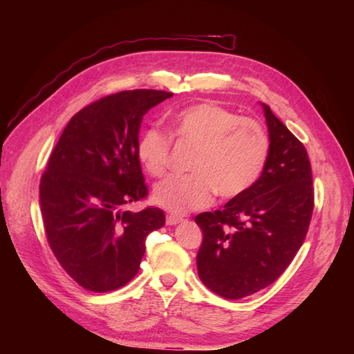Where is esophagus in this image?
<instances>
[{
  "label": "esophagus",
  "instance_id": "obj_1",
  "mask_svg": "<svg viewBox=\"0 0 354 354\" xmlns=\"http://www.w3.org/2000/svg\"><path fill=\"white\" fill-rule=\"evenodd\" d=\"M183 221V218L178 217V216H173V214H169V216H167V224L168 226H176V224Z\"/></svg>",
  "mask_w": 354,
  "mask_h": 354
}]
</instances>
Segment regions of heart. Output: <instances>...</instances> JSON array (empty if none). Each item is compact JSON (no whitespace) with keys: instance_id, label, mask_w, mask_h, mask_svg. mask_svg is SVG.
Here are the masks:
<instances>
[{"instance_id":"heart-1","label":"heart","mask_w":354,"mask_h":354,"mask_svg":"<svg viewBox=\"0 0 354 354\" xmlns=\"http://www.w3.org/2000/svg\"><path fill=\"white\" fill-rule=\"evenodd\" d=\"M173 134L181 143L196 147L192 174L169 177L153 190L156 205L176 216L201 209L214 194L232 199L248 192L263 174L270 143L264 128L216 103H198L173 116ZM171 136L149 128L137 143V156L149 174H165Z\"/></svg>"}]
</instances>
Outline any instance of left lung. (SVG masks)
I'll return each mask as SVG.
<instances>
[{
  "label": "left lung",
  "mask_w": 354,
  "mask_h": 354,
  "mask_svg": "<svg viewBox=\"0 0 354 354\" xmlns=\"http://www.w3.org/2000/svg\"><path fill=\"white\" fill-rule=\"evenodd\" d=\"M270 151L259 181L221 209L195 221L203 233L196 255L203 285L239 299L273 283L301 248L315 207L306 147L261 103Z\"/></svg>",
  "instance_id": "obj_1"
}]
</instances>
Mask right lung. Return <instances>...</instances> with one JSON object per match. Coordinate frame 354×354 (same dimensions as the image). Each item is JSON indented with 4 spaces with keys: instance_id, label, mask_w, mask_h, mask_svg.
I'll list each match as a JSON object with an SVG mask.
<instances>
[{
    "instance_id": "1",
    "label": "right lung",
    "mask_w": 354,
    "mask_h": 354,
    "mask_svg": "<svg viewBox=\"0 0 354 354\" xmlns=\"http://www.w3.org/2000/svg\"><path fill=\"white\" fill-rule=\"evenodd\" d=\"M173 93L130 90L85 106L63 130L41 177L39 203L47 241L72 279L109 292L140 269L147 234L164 211L125 205L147 196L137 156L143 116Z\"/></svg>"
}]
</instances>
